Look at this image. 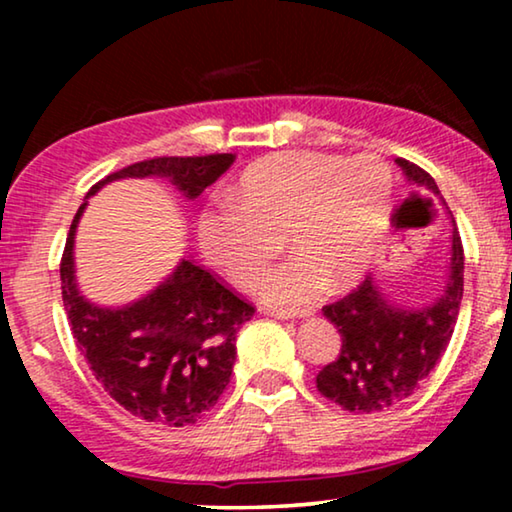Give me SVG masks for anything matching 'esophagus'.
<instances>
[{"label":"esophagus","mask_w":512,"mask_h":512,"mask_svg":"<svg viewBox=\"0 0 512 512\" xmlns=\"http://www.w3.org/2000/svg\"><path fill=\"white\" fill-rule=\"evenodd\" d=\"M272 317L275 319H282V321H289V319H305V317H310V310H275V312H270Z\"/></svg>","instance_id":"34e87169"}]
</instances>
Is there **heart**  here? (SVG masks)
Instances as JSON below:
<instances>
[{
  "label": "heart",
  "mask_w": 512,
  "mask_h": 512,
  "mask_svg": "<svg viewBox=\"0 0 512 512\" xmlns=\"http://www.w3.org/2000/svg\"><path fill=\"white\" fill-rule=\"evenodd\" d=\"M314 153H284L251 165L226 198L198 216V247L237 289H254L282 237L298 251L265 277L268 305L296 307L345 286L366 270L391 195V170L377 156L342 163Z\"/></svg>",
  "instance_id": "b5f03b06"
}]
</instances>
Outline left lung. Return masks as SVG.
Here are the masks:
<instances>
[{
	"instance_id": "1",
	"label": "left lung",
	"mask_w": 512,
	"mask_h": 512,
	"mask_svg": "<svg viewBox=\"0 0 512 512\" xmlns=\"http://www.w3.org/2000/svg\"><path fill=\"white\" fill-rule=\"evenodd\" d=\"M405 179L443 202L429 172L398 158ZM447 209V207H445ZM452 223L450 261L445 286L431 303L405 307L382 293L373 272L338 303L324 307V317L338 328V359L319 370L317 389L349 412H377L415 394L452 338L464 296V247Z\"/></svg>"
}]
</instances>
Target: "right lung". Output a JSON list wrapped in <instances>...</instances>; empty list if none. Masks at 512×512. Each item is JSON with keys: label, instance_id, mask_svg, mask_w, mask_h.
Masks as SVG:
<instances>
[{"label": "right lung", "instance_id": "1", "mask_svg": "<svg viewBox=\"0 0 512 512\" xmlns=\"http://www.w3.org/2000/svg\"><path fill=\"white\" fill-rule=\"evenodd\" d=\"M233 163V153H214L128 165L90 188L69 228L60 279L74 340L104 391L146 422L186 426L214 408L233 375L235 335L254 317V307L193 258H181L165 282L135 303H90L76 284V226L90 195L109 181L167 179L186 200H193Z\"/></svg>", "mask_w": 512, "mask_h": 512}]
</instances>
